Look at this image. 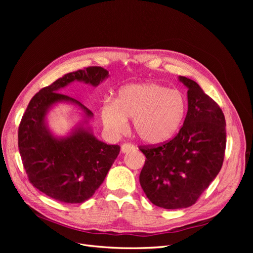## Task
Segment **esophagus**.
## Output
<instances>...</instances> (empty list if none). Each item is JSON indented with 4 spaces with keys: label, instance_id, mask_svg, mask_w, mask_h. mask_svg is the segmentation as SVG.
<instances>
[{
    "label": "esophagus",
    "instance_id": "1",
    "mask_svg": "<svg viewBox=\"0 0 253 253\" xmlns=\"http://www.w3.org/2000/svg\"><path fill=\"white\" fill-rule=\"evenodd\" d=\"M134 150H135V145L132 144V143H129V142L124 143L121 145V152L122 153H126L128 151H134Z\"/></svg>",
    "mask_w": 253,
    "mask_h": 253
}]
</instances>
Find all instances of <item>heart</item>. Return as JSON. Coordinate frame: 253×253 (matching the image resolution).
<instances>
[{"label": "heart", "instance_id": "heart-1", "mask_svg": "<svg viewBox=\"0 0 253 253\" xmlns=\"http://www.w3.org/2000/svg\"><path fill=\"white\" fill-rule=\"evenodd\" d=\"M186 110V99L179 90L157 83H140L122 87L116 101L105 100L101 118L114 135L125 133L126 118H134V131L140 140L158 144L171 139L178 131Z\"/></svg>", "mask_w": 253, "mask_h": 253}]
</instances>
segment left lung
Here are the masks:
<instances>
[{"label": "left lung", "mask_w": 253, "mask_h": 253, "mask_svg": "<svg viewBox=\"0 0 253 253\" xmlns=\"http://www.w3.org/2000/svg\"><path fill=\"white\" fill-rule=\"evenodd\" d=\"M188 87V113L173 139L140 145L145 156L139 181L152 204L165 209L196 203L223 166L226 120L218 104L198 84L179 77Z\"/></svg>", "instance_id": "obj_1"}]
</instances>
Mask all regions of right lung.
I'll return each instance as SVG.
<instances>
[{
	"label": "right lung",
	"instance_id": "add662e5",
	"mask_svg": "<svg viewBox=\"0 0 253 253\" xmlns=\"http://www.w3.org/2000/svg\"><path fill=\"white\" fill-rule=\"evenodd\" d=\"M108 77L109 72L101 66L68 73L40 89L21 119L18 145L23 167L30 183L53 200L65 204L87 201L100 187L119 154L118 144L98 140L88 127L79 126L65 138H57L45 124L50 106L61 101L79 105L85 117L90 118L93 113L87 108L59 91L76 80L97 86Z\"/></svg>",
	"mask_w": 253,
	"mask_h": 253
}]
</instances>
